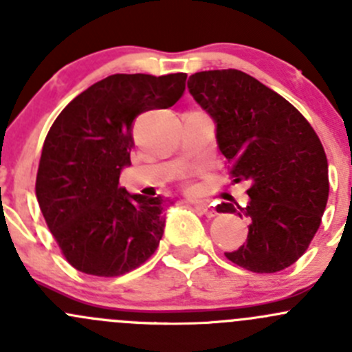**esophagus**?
I'll return each instance as SVG.
<instances>
[{
    "mask_svg": "<svg viewBox=\"0 0 352 352\" xmlns=\"http://www.w3.org/2000/svg\"><path fill=\"white\" fill-rule=\"evenodd\" d=\"M194 206H196V208L202 212V214L208 216V218H214V216L218 214V212H216V209L212 208V206L206 204V202H202V201H194Z\"/></svg>",
    "mask_w": 352,
    "mask_h": 352,
    "instance_id": "obj_1",
    "label": "esophagus"
}]
</instances>
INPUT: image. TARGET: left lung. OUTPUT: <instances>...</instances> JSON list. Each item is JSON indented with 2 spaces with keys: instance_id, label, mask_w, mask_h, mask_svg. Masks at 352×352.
Returning a JSON list of instances; mask_svg holds the SVG:
<instances>
[{
  "instance_id": "1",
  "label": "left lung",
  "mask_w": 352,
  "mask_h": 352,
  "mask_svg": "<svg viewBox=\"0 0 352 352\" xmlns=\"http://www.w3.org/2000/svg\"><path fill=\"white\" fill-rule=\"evenodd\" d=\"M190 95L216 122V141L233 182L250 184L247 206L230 199L218 212L248 219L247 242L226 258L272 274L307 252L329 199L324 146L286 98L239 69L192 74Z\"/></svg>"
}]
</instances>
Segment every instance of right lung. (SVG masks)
Instances as JSON below:
<instances>
[{
	"mask_svg": "<svg viewBox=\"0 0 352 352\" xmlns=\"http://www.w3.org/2000/svg\"><path fill=\"white\" fill-rule=\"evenodd\" d=\"M186 73L112 74L69 102L49 129L35 194L45 223L74 269L117 278L158 248L166 199L119 187L131 165L133 122L168 109L186 90Z\"/></svg>",
	"mask_w": 352,
	"mask_h": 352,
	"instance_id": "1",
	"label": "right lung"
}]
</instances>
